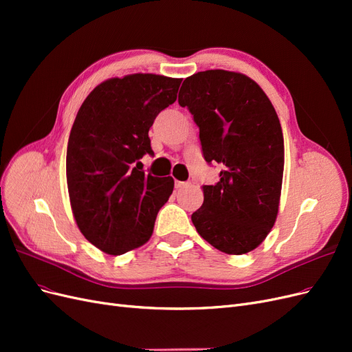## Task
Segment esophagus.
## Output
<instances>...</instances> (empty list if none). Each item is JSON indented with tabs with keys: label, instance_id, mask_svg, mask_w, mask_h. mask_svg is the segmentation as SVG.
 I'll return each mask as SVG.
<instances>
[{
	"label": "esophagus",
	"instance_id": "34e87169",
	"mask_svg": "<svg viewBox=\"0 0 352 352\" xmlns=\"http://www.w3.org/2000/svg\"><path fill=\"white\" fill-rule=\"evenodd\" d=\"M175 186H176L177 189H179V188H185V186H188V182H179V180H176Z\"/></svg>",
	"mask_w": 352,
	"mask_h": 352
}]
</instances>
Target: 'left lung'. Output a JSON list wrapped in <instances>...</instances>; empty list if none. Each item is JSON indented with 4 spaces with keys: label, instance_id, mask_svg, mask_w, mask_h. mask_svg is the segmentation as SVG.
<instances>
[{
    "label": "left lung",
    "instance_id": "left-lung-1",
    "mask_svg": "<svg viewBox=\"0 0 352 352\" xmlns=\"http://www.w3.org/2000/svg\"><path fill=\"white\" fill-rule=\"evenodd\" d=\"M177 101L194 116L204 160L221 167L214 185H202L194 226L221 252L247 254L278 216L285 163L279 117L258 85L235 72L192 74Z\"/></svg>",
    "mask_w": 352,
    "mask_h": 352
}]
</instances>
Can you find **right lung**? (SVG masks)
Masks as SVG:
<instances>
[{
	"mask_svg": "<svg viewBox=\"0 0 352 352\" xmlns=\"http://www.w3.org/2000/svg\"><path fill=\"white\" fill-rule=\"evenodd\" d=\"M180 82L150 73L105 80L74 119L66 157L70 204L83 236L104 252L144 245L173 192V177L146 175L140 160L154 155L148 131L176 101Z\"/></svg>",
	"mask_w": 352,
	"mask_h": 352,
	"instance_id": "add662e5",
	"label": "right lung"
}]
</instances>
